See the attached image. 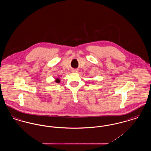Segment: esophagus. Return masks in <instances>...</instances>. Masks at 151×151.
I'll list each match as a JSON object with an SVG mask.
<instances>
[{"label": "esophagus", "mask_w": 151, "mask_h": 151, "mask_svg": "<svg viewBox=\"0 0 151 151\" xmlns=\"http://www.w3.org/2000/svg\"><path fill=\"white\" fill-rule=\"evenodd\" d=\"M72 72H78V71H77V70H72Z\"/></svg>", "instance_id": "1"}]
</instances>
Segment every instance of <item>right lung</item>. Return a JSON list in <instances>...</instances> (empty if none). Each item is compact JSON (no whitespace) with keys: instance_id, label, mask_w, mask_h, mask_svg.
<instances>
[{"instance_id":"1","label":"right lung","mask_w":151,"mask_h":151,"mask_svg":"<svg viewBox=\"0 0 151 151\" xmlns=\"http://www.w3.org/2000/svg\"><path fill=\"white\" fill-rule=\"evenodd\" d=\"M55 81H56V83H59V82H60V80L59 79H56V80H55Z\"/></svg>"}]
</instances>
